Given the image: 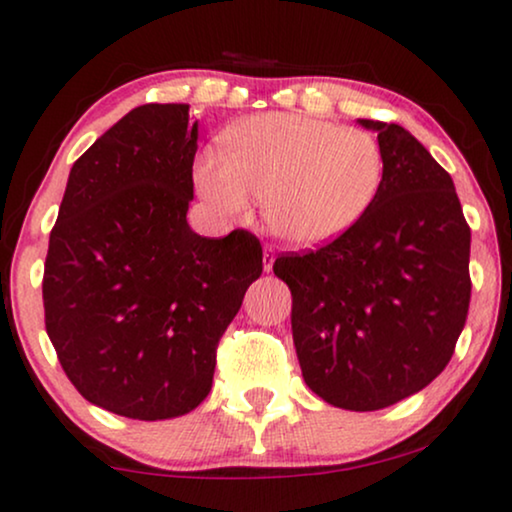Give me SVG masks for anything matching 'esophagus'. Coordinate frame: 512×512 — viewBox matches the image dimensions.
<instances>
[{
    "mask_svg": "<svg viewBox=\"0 0 512 512\" xmlns=\"http://www.w3.org/2000/svg\"><path fill=\"white\" fill-rule=\"evenodd\" d=\"M275 249L272 247H265L263 249V268H265V272H272V265H275Z\"/></svg>",
    "mask_w": 512,
    "mask_h": 512,
    "instance_id": "obj_1",
    "label": "esophagus"
}]
</instances>
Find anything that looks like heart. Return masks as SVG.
<instances>
[{
  "label": "heart",
  "instance_id": "heart-1",
  "mask_svg": "<svg viewBox=\"0 0 512 512\" xmlns=\"http://www.w3.org/2000/svg\"><path fill=\"white\" fill-rule=\"evenodd\" d=\"M384 158L359 128L300 114H263L223 135V156L200 153L193 181L202 200L230 221L263 200L272 233L296 247H319L347 233L373 207Z\"/></svg>",
  "mask_w": 512,
  "mask_h": 512
}]
</instances>
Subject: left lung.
<instances>
[{"label":"left lung","mask_w":512,"mask_h":512,"mask_svg":"<svg viewBox=\"0 0 512 512\" xmlns=\"http://www.w3.org/2000/svg\"><path fill=\"white\" fill-rule=\"evenodd\" d=\"M377 132L384 179L373 207L338 240L279 256L293 296L305 384L342 410L389 408L443 373L471 303V228L452 177L396 123Z\"/></svg>","instance_id":"left-lung-1"}]
</instances>
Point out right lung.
<instances>
[{
    "label": "right lung",
    "mask_w": 512,
    "mask_h": 512,
    "mask_svg": "<svg viewBox=\"0 0 512 512\" xmlns=\"http://www.w3.org/2000/svg\"><path fill=\"white\" fill-rule=\"evenodd\" d=\"M198 121L142 104L72 165L44 268L46 333L97 408L181 417L212 389L216 345L263 272L247 230L212 240L186 221Z\"/></svg>",
    "instance_id": "1"
}]
</instances>
